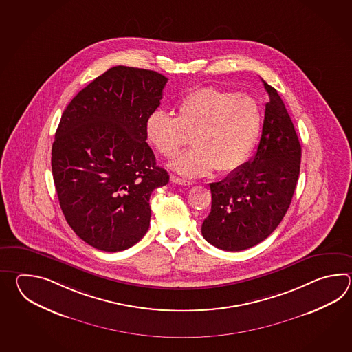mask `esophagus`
<instances>
[{
    "label": "esophagus",
    "mask_w": 352,
    "mask_h": 352,
    "mask_svg": "<svg viewBox=\"0 0 352 352\" xmlns=\"http://www.w3.org/2000/svg\"><path fill=\"white\" fill-rule=\"evenodd\" d=\"M171 181H173V184H179V185H184V186H190V185H192V181H190V179H181V177H177V176H171Z\"/></svg>",
    "instance_id": "1"
}]
</instances>
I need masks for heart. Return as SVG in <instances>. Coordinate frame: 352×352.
I'll return each mask as SVG.
<instances>
[{
  "mask_svg": "<svg viewBox=\"0 0 352 352\" xmlns=\"http://www.w3.org/2000/svg\"><path fill=\"white\" fill-rule=\"evenodd\" d=\"M261 129V109L254 99L232 90L202 87L177 105L176 117L162 111L146 122V137L161 156L171 158L187 143L194 150L171 162L184 176H204L217 168L230 173L247 162Z\"/></svg>",
  "mask_w": 352,
  "mask_h": 352,
  "instance_id": "b5f03b06",
  "label": "heart"
}]
</instances>
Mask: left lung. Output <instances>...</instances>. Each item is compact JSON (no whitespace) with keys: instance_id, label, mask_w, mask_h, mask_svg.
<instances>
[{"instance_id":"obj_1","label":"left lung","mask_w":352,"mask_h":352,"mask_svg":"<svg viewBox=\"0 0 352 352\" xmlns=\"http://www.w3.org/2000/svg\"><path fill=\"white\" fill-rule=\"evenodd\" d=\"M263 84L268 103L254 157L223 181L210 184L211 211L202 223V236L228 252L267 239L285 217L298 181V135L277 90Z\"/></svg>"}]
</instances>
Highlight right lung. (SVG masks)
<instances>
[{"mask_svg": "<svg viewBox=\"0 0 352 352\" xmlns=\"http://www.w3.org/2000/svg\"><path fill=\"white\" fill-rule=\"evenodd\" d=\"M166 82L153 70L113 67L61 116L52 150L60 208L75 234L99 250H126L142 239L151 194L170 179L146 142Z\"/></svg>", "mask_w": 352, "mask_h": 352, "instance_id": "obj_1", "label": "right lung"}]
</instances>
